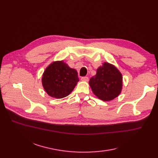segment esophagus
Returning a JSON list of instances; mask_svg holds the SVG:
<instances>
[{"mask_svg":"<svg viewBox=\"0 0 158 158\" xmlns=\"http://www.w3.org/2000/svg\"><path fill=\"white\" fill-rule=\"evenodd\" d=\"M81 80L84 81H87L89 80V78L87 77H84L81 78Z\"/></svg>","mask_w":158,"mask_h":158,"instance_id":"esophagus-1","label":"esophagus"}]
</instances>
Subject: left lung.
<instances>
[{
  "instance_id": "obj_1",
  "label": "left lung",
  "mask_w": 158,
  "mask_h": 158,
  "mask_svg": "<svg viewBox=\"0 0 158 158\" xmlns=\"http://www.w3.org/2000/svg\"><path fill=\"white\" fill-rule=\"evenodd\" d=\"M89 84L98 98L110 101L122 92V74L116 67L106 62L97 69L96 75L91 78Z\"/></svg>"
}]
</instances>
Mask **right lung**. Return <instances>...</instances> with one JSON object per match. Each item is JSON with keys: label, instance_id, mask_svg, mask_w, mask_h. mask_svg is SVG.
Segmentation results:
<instances>
[{"label": "right lung", "instance_id": "obj_1", "mask_svg": "<svg viewBox=\"0 0 158 158\" xmlns=\"http://www.w3.org/2000/svg\"><path fill=\"white\" fill-rule=\"evenodd\" d=\"M79 81L78 73L63 60L50 64L45 69L42 84L47 94L60 99L68 96Z\"/></svg>", "mask_w": 158, "mask_h": 158}]
</instances>
